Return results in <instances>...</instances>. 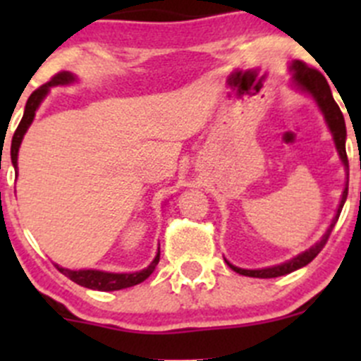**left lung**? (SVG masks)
Returning <instances> with one entry per match:
<instances>
[{"instance_id":"1","label":"left lung","mask_w":361,"mask_h":361,"mask_svg":"<svg viewBox=\"0 0 361 361\" xmlns=\"http://www.w3.org/2000/svg\"><path fill=\"white\" fill-rule=\"evenodd\" d=\"M292 69H293L292 80H293L295 85H297L298 89H302V90H305V92L311 94V96L316 99V103H318V106L322 108L323 115H325V118H326V123H329L330 130H332V134H334V141H336V147H337L338 155H341V159H342V164H344L345 169L349 171L348 154H345L344 116H342L341 108H338L336 99H334L329 82H326V78L322 75V73L318 71V69L307 66V64L302 63V61H295ZM348 176H349V174H348ZM345 197H348V185H345L344 192H342V199H341V204H338L336 218H334L332 225L329 227L326 234L322 238V241L316 243L312 248H309L307 251H304V253L298 255V257L292 258L290 262H285V264H281V265H274V267L258 269V271H248V269L234 267V265L228 264V262H227V264L231 265V269H234L235 272H239V274L250 276V278H264V279L278 278V276L290 274V272H293V271H297V269L304 267V265H307L309 262L314 260L316 255H318L319 251L325 248L326 241H329L330 234H332V228L336 227V224L338 220V214H341L342 206H344V202H345Z\"/></svg>"}]
</instances>
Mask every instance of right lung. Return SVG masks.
<instances>
[{
    "mask_svg": "<svg viewBox=\"0 0 361 361\" xmlns=\"http://www.w3.org/2000/svg\"><path fill=\"white\" fill-rule=\"evenodd\" d=\"M73 80H75V76H73L71 73L61 71L57 73V75H54L45 85L38 87V89L29 96L27 103H25L23 120H20L19 127H17L16 134H13L12 137V152H10V154H12L13 167H17V154H19L20 141H23L25 130H27V127L31 126L32 118H35L36 108L39 106V103H42L43 97L47 96L50 87L66 85V83H71ZM159 260H160V250L157 257L154 258V262H152L147 269H143V271L140 272H133V274H113V272H101V271H69V269H63L59 267V265H57V269H59V272H63L66 278L71 279V281H75L76 285L85 286V288H90V290H99V292H113V290L129 288V286H134L137 285V283L145 281V279L155 271Z\"/></svg>",
    "mask_w": 361,
    "mask_h": 361,
    "instance_id": "1",
    "label": "right lung"
}]
</instances>
